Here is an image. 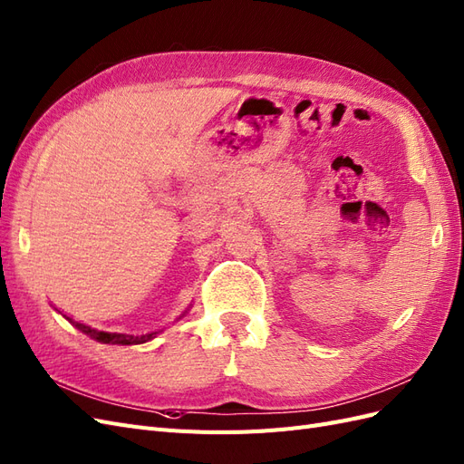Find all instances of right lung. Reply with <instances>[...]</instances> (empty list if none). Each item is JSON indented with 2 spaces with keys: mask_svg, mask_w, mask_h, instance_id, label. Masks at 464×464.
<instances>
[{
  "mask_svg": "<svg viewBox=\"0 0 464 464\" xmlns=\"http://www.w3.org/2000/svg\"><path fill=\"white\" fill-rule=\"evenodd\" d=\"M189 310H186L184 314H181L178 319H181L184 317L186 314H188ZM69 323H72V325L75 327V329H79L81 333H85L87 336H91V339H94V341H98V343H102V344H121V346H131V344H143V343H149V341H152L154 336H157L159 333H162V329L160 331H152V333H145V334H125V333H106V331H96V329H92V327H89V325H85V323H79V321H73L72 317H67V315H63ZM176 319V321H178Z\"/></svg>",
  "mask_w": 464,
  "mask_h": 464,
  "instance_id": "right-lung-1",
  "label": "right lung"
}]
</instances>
